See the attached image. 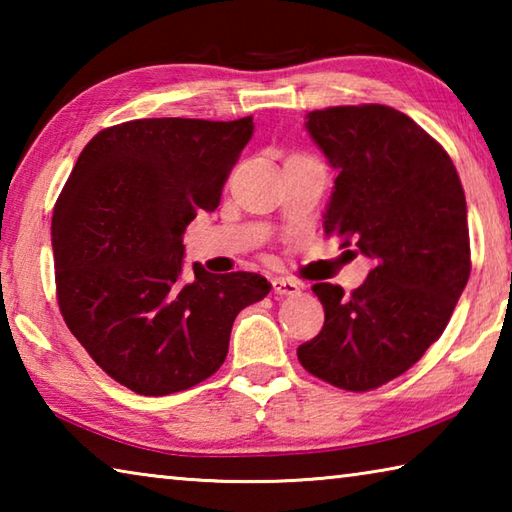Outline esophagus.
Returning <instances> with one entry per match:
<instances>
[{"instance_id":"obj_1","label":"esophagus","mask_w":512,"mask_h":512,"mask_svg":"<svg viewBox=\"0 0 512 512\" xmlns=\"http://www.w3.org/2000/svg\"><path fill=\"white\" fill-rule=\"evenodd\" d=\"M273 291L275 296H296L300 291V284L289 280V277H273Z\"/></svg>"}]
</instances>
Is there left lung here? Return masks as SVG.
Segmentation results:
<instances>
[{"label":"left lung","mask_w":512,"mask_h":512,"mask_svg":"<svg viewBox=\"0 0 512 512\" xmlns=\"http://www.w3.org/2000/svg\"><path fill=\"white\" fill-rule=\"evenodd\" d=\"M307 119L339 169L325 235L357 246L375 268L350 293L311 287L325 325L298 361L327 384L366 393L418 363L454 314L472 271L465 192L447 151L400 110L361 103Z\"/></svg>","instance_id":"1"}]
</instances>
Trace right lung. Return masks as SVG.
Returning <instances> with one entry per match:
<instances>
[{
    "mask_svg": "<svg viewBox=\"0 0 512 512\" xmlns=\"http://www.w3.org/2000/svg\"><path fill=\"white\" fill-rule=\"evenodd\" d=\"M253 117L133 119L81 151L51 216L56 300L94 363L137 395H171L212 377L237 314L266 277L183 273V235L214 212Z\"/></svg>",
    "mask_w": 512,
    "mask_h": 512,
    "instance_id": "obj_1",
    "label": "right lung"
}]
</instances>
